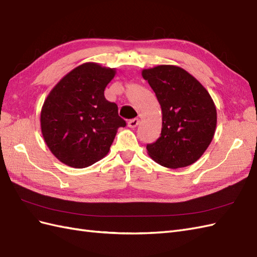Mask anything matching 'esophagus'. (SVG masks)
Masks as SVG:
<instances>
[{
  "instance_id": "obj_1",
  "label": "esophagus",
  "mask_w": 257,
  "mask_h": 257,
  "mask_svg": "<svg viewBox=\"0 0 257 257\" xmlns=\"http://www.w3.org/2000/svg\"><path fill=\"white\" fill-rule=\"evenodd\" d=\"M139 122H140V120L138 119V118H134V119H130L129 121H128V127H130V128H136L138 124H139Z\"/></svg>"
}]
</instances>
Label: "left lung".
Here are the masks:
<instances>
[{"mask_svg": "<svg viewBox=\"0 0 257 257\" xmlns=\"http://www.w3.org/2000/svg\"><path fill=\"white\" fill-rule=\"evenodd\" d=\"M141 74L162 107L161 137L147 146L149 156L172 169L192 165L215 135L217 111L212 96L179 66L159 65Z\"/></svg>", "mask_w": 257, "mask_h": 257, "instance_id": "obj_1", "label": "left lung"}]
</instances>
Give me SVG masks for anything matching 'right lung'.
Wrapping results in <instances>:
<instances>
[{
	"instance_id": "add662e5",
	"label": "right lung",
	"mask_w": 257,
	"mask_h": 257,
	"mask_svg": "<svg viewBox=\"0 0 257 257\" xmlns=\"http://www.w3.org/2000/svg\"><path fill=\"white\" fill-rule=\"evenodd\" d=\"M115 68L84 63L65 75L41 108L44 142L56 159L74 168L93 165L107 155L117 130L126 126L104 90Z\"/></svg>"
}]
</instances>
